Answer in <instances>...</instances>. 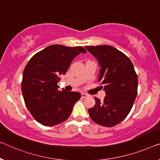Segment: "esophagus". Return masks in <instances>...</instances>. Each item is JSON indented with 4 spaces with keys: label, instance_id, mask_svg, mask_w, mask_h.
Listing matches in <instances>:
<instances>
[{
    "label": "esophagus",
    "instance_id": "1",
    "mask_svg": "<svg viewBox=\"0 0 160 160\" xmlns=\"http://www.w3.org/2000/svg\"><path fill=\"white\" fill-rule=\"evenodd\" d=\"M81 97L82 98H88V94H86V93H82L81 94Z\"/></svg>",
    "mask_w": 160,
    "mask_h": 160
}]
</instances>
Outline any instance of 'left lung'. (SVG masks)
I'll return each instance as SVG.
<instances>
[{"mask_svg": "<svg viewBox=\"0 0 160 160\" xmlns=\"http://www.w3.org/2000/svg\"><path fill=\"white\" fill-rule=\"evenodd\" d=\"M85 47L98 60L101 68L98 82L106 95L103 101L94 98L95 105L88 110L89 116L98 124L112 127L132 108L137 95V75L129 58L113 47Z\"/></svg>", "mask_w": 160, "mask_h": 160, "instance_id": "left-lung-1", "label": "left lung"}]
</instances>
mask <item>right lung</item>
<instances>
[{"label": "right lung", "mask_w": 160, "mask_h": 160, "mask_svg": "<svg viewBox=\"0 0 160 160\" xmlns=\"http://www.w3.org/2000/svg\"><path fill=\"white\" fill-rule=\"evenodd\" d=\"M86 51L82 47L51 45L33 56L23 72L21 90L25 104L41 124L54 126L65 121L80 98L79 92L59 90V76L65 75L71 62Z\"/></svg>", "instance_id": "add662e5"}]
</instances>
